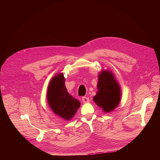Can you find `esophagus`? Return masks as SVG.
Listing matches in <instances>:
<instances>
[{"instance_id":"34e87169","label":"esophagus","mask_w":160,"mask_h":160,"mask_svg":"<svg viewBox=\"0 0 160 160\" xmlns=\"http://www.w3.org/2000/svg\"><path fill=\"white\" fill-rule=\"evenodd\" d=\"M82 101L83 103H87L89 102V99H88V98H87V97H83Z\"/></svg>"}]
</instances>
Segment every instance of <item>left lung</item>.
Listing matches in <instances>:
<instances>
[{
    "label": "left lung",
    "instance_id": "obj_1",
    "mask_svg": "<svg viewBox=\"0 0 160 160\" xmlns=\"http://www.w3.org/2000/svg\"><path fill=\"white\" fill-rule=\"evenodd\" d=\"M98 92L93 101L104 112H109L120 104L122 97L120 86L114 74L103 70L98 75Z\"/></svg>",
    "mask_w": 160,
    "mask_h": 160
}]
</instances>
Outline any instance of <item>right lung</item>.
Listing matches in <instances>:
<instances>
[{
    "label": "right lung",
    "instance_id": "1",
    "mask_svg": "<svg viewBox=\"0 0 160 160\" xmlns=\"http://www.w3.org/2000/svg\"><path fill=\"white\" fill-rule=\"evenodd\" d=\"M62 73L56 75L49 82L47 99L52 111L66 121L70 120L80 106V102L71 96L65 87Z\"/></svg>",
    "mask_w": 160,
    "mask_h": 160
}]
</instances>
